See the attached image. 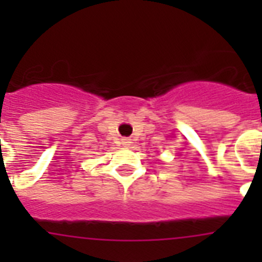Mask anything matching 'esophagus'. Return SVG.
<instances>
[{
	"label": "esophagus",
	"instance_id": "1",
	"mask_svg": "<svg viewBox=\"0 0 262 262\" xmlns=\"http://www.w3.org/2000/svg\"><path fill=\"white\" fill-rule=\"evenodd\" d=\"M122 143H123L124 147H129V144H131V140H129V139H123V140H122Z\"/></svg>",
	"mask_w": 262,
	"mask_h": 262
}]
</instances>
